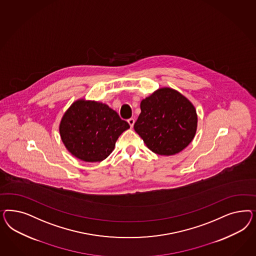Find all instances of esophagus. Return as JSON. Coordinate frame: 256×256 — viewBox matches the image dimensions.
<instances>
[{"instance_id":"obj_1","label":"esophagus","mask_w":256,"mask_h":256,"mask_svg":"<svg viewBox=\"0 0 256 256\" xmlns=\"http://www.w3.org/2000/svg\"><path fill=\"white\" fill-rule=\"evenodd\" d=\"M128 123L130 124V128H133V124H134V123H135V120H134L133 118H130V119L128 120Z\"/></svg>"}]
</instances>
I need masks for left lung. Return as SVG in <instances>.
<instances>
[{"mask_svg": "<svg viewBox=\"0 0 256 256\" xmlns=\"http://www.w3.org/2000/svg\"><path fill=\"white\" fill-rule=\"evenodd\" d=\"M134 130L152 152L176 155L192 142L197 130L192 103L172 88H160L140 102Z\"/></svg>", "mask_w": 256, "mask_h": 256, "instance_id": "left-lung-1", "label": "left lung"}]
</instances>
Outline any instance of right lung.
Returning <instances> with one entry per match:
<instances>
[{"label":"right lung","instance_id":"obj_1","mask_svg":"<svg viewBox=\"0 0 256 256\" xmlns=\"http://www.w3.org/2000/svg\"><path fill=\"white\" fill-rule=\"evenodd\" d=\"M130 124L108 105L98 101H75L62 116L59 132L64 146L86 162H100L116 146Z\"/></svg>","mask_w":256,"mask_h":256}]
</instances>
